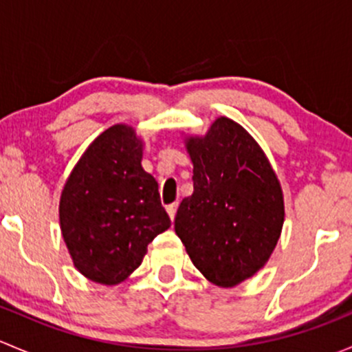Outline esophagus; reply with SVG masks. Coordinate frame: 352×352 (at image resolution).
Returning a JSON list of instances; mask_svg holds the SVG:
<instances>
[{
    "mask_svg": "<svg viewBox=\"0 0 352 352\" xmlns=\"http://www.w3.org/2000/svg\"><path fill=\"white\" fill-rule=\"evenodd\" d=\"M177 208H179V202H172V204L166 206V212H168L170 219H175V214H177Z\"/></svg>",
    "mask_w": 352,
    "mask_h": 352,
    "instance_id": "obj_1",
    "label": "esophagus"
}]
</instances>
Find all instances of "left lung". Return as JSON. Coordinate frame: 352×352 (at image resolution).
<instances>
[{
  "label": "left lung",
  "instance_id": "left-lung-1",
  "mask_svg": "<svg viewBox=\"0 0 352 352\" xmlns=\"http://www.w3.org/2000/svg\"><path fill=\"white\" fill-rule=\"evenodd\" d=\"M192 196L180 202L175 233L194 265L232 287L267 262L285 221L281 186L271 163L240 124L219 117L204 138L187 141Z\"/></svg>",
  "mask_w": 352,
  "mask_h": 352
}]
</instances>
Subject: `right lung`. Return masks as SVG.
I'll list each match as a JSON object with an SVG mask.
<instances>
[{
    "mask_svg": "<svg viewBox=\"0 0 352 352\" xmlns=\"http://www.w3.org/2000/svg\"><path fill=\"white\" fill-rule=\"evenodd\" d=\"M141 155L133 127H109L81 156L61 194L67 250L78 271L100 285L124 281L140 267L148 243L170 228Z\"/></svg>",
    "mask_w": 352,
    "mask_h": 352,
    "instance_id": "add662e5",
    "label": "right lung"
}]
</instances>
